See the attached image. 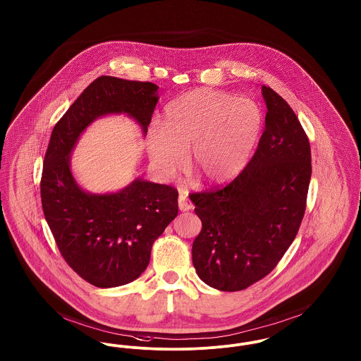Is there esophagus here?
I'll use <instances>...</instances> for the list:
<instances>
[{
    "instance_id": "esophagus-1",
    "label": "esophagus",
    "mask_w": 361,
    "mask_h": 361,
    "mask_svg": "<svg viewBox=\"0 0 361 361\" xmlns=\"http://www.w3.org/2000/svg\"><path fill=\"white\" fill-rule=\"evenodd\" d=\"M178 207L182 212H186V211H190L192 209V202L188 200V197L185 194H179L178 197Z\"/></svg>"
}]
</instances>
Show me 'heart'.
I'll use <instances>...</instances> for the list:
<instances>
[{
  "mask_svg": "<svg viewBox=\"0 0 361 361\" xmlns=\"http://www.w3.org/2000/svg\"><path fill=\"white\" fill-rule=\"evenodd\" d=\"M263 115L256 102L198 89L166 106L160 127L146 137L154 172L169 179L189 166L202 183L221 185L240 173L259 140Z\"/></svg>",
  "mask_w": 361,
  "mask_h": 361,
  "instance_id": "obj_1",
  "label": "heart"
}]
</instances>
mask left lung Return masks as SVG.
Instances as JSON below:
<instances>
[{
    "label": "left lung",
    "mask_w": 361,
    "mask_h": 361,
    "mask_svg": "<svg viewBox=\"0 0 361 361\" xmlns=\"http://www.w3.org/2000/svg\"><path fill=\"white\" fill-rule=\"evenodd\" d=\"M267 115L257 149L230 183L189 197L202 228L192 265L211 288L238 291L267 276L295 238L312 175L310 140L288 102L262 87Z\"/></svg>",
    "instance_id": "1"
}]
</instances>
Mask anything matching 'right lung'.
I'll list each match as a JSON object with an SVG mask.
<instances>
[{
  "label": "right lung",
  "mask_w": 361,
  "mask_h": 361,
  "mask_svg": "<svg viewBox=\"0 0 361 361\" xmlns=\"http://www.w3.org/2000/svg\"><path fill=\"white\" fill-rule=\"evenodd\" d=\"M152 82L99 76L56 123L44 160L41 200L56 245L67 264L97 288L135 281L150 250L178 215V190L135 179L119 192L90 194L73 179L70 154L97 118L127 114L144 134L159 101Z\"/></svg>",
  "instance_id": "add662e5"
}]
</instances>
